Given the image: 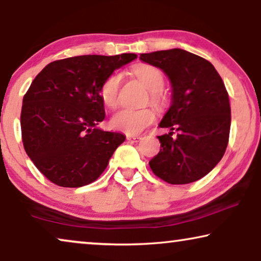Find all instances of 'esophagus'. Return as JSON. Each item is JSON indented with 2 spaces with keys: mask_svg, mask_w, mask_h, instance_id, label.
<instances>
[{
  "mask_svg": "<svg viewBox=\"0 0 261 261\" xmlns=\"http://www.w3.org/2000/svg\"><path fill=\"white\" fill-rule=\"evenodd\" d=\"M127 140L129 142H138L141 140V137H139V135H127Z\"/></svg>",
  "mask_w": 261,
  "mask_h": 261,
  "instance_id": "34e87169",
  "label": "esophagus"
}]
</instances>
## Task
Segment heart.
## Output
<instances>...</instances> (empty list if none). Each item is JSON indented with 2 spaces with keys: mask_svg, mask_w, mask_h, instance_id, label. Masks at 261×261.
I'll list each match as a JSON object with an SVG mask.
<instances>
[{
  "mask_svg": "<svg viewBox=\"0 0 261 261\" xmlns=\"http://www.w3.org/2000/svg\"><path fill=\"white\" fill-rule=\"evenodd\" d=\"M133 73L140 80L146 88L151 91L149 99L153 105L162 106L164 97L162 95L164 88V74L158 67L140 64L133 67ZM122 82V74L120 71H114L102 82L99 87V95L108 108H116L119 105V94ZM155 120V113L152 108H123L114 114L112 126L116 130L123 132L128 135L141 133L146 128L151 126Z\"/></svg>",
  "mask_w": 261,
  "mask_h": 261,
  "instance_id": "b5f03b06",
  "label": "heart"
}]
</instances>
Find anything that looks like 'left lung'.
<instances>
[{
	"label": "left lung",
	"mask_w": 261,
	"mask_h": 261,
	"mask_svg": "<svg viewBox=\"0 0 261 261\" xmlns=\"http://www.w3.org/2000/svg\"><path fill=\"white\" fill-rule=\"evenodd\" d=\"M172 83V105L159 126L160 151L149 162L153 173L170 184H189L209 173L226 152L230 130L229 96L208 60L180 48L140 55ZM177 132L176 137H173Z\"/></svg>",
	"instance_id": "1"
}]
</instances>
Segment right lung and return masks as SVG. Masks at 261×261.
<instances>
[{
    "label": "right lung",
    "mask_w": 261,
    "mask_h": 261,
    "mask_svg": "<svg viewBox=\"0 0 261 261\" xmlns=\"http://www.w3.org/2000/svg\"><path fill=\"white\" fill-rule=\"evenodd\" d=\"M137 57L88 55L55 60L32 82L21 109L23 147L53 184L84 187L108 166L126 137L96 127L106 117L99 87Z\"/></svg>",
    "instance_id": "add662e5"
}]
</instances>
